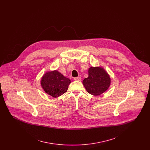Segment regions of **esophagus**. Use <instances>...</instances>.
I'll use <instances>...</instances> for the list:
<instances>
[{
    "mask_svg": "<svg viewBox=\"0 0 150 150\" xmlns=\"http://www.w3.org/2000/svg\"><path fill=\"white\" fill-rule=\"evenodd\" d=\"M74 80L75 81H80L81 80V78L80 77H76V78H74Z\"/></svg>",
    "mask_w": 150,
    "mask_h": 150,
    "instance_id": "obj_1",
    "label": "esophagus"
}]
</instances>
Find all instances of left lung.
<instances>
[{"label": "left lung", "mask_w": 150, "mask_h": 150, "mask_svg": "<svg viewBox=\"0 0 150 150\" xmlns=\"http://www.w3.org/2000/svg\"><path fill=\"white\" fill-rule=\"evenodd\" d=\"M87 92L93 96H99L106 92L111 84V78L102 67H91L88 77L83 81Z\"/></svg>", "instance_id": "8db88e82"}]
</instances>
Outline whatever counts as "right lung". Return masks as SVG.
Wrapping results in <instances>:
<instances>
[{
	"mask_svg": "<svg viewBox=\"0 0 150 150\" xmlns=\"http://www.w3.org/2000/svg\"><path fill=\"white\" fill-rule=\"evenodd\" d=\"M71 80L57 70L45 72L40 81L44 91L54 98L58 97L67 92Z\"/></svg>",
	"mask_w": 150,
	"mask_h": 150,
	"instance_id": "add662e5",
	"label": "right lung"
}]
</instances>
